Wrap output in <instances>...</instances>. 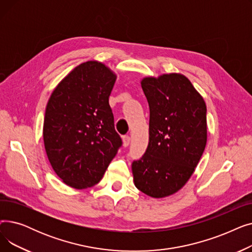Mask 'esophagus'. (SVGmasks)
Returning a JSON list of instances; mask_svg holds the SVG:
<instances>
[{"label":"esophagus","mask_w":252,"mask_h":252,"mask_svg":"<svg viewBox=\"0 0 252 252\" xmlns=\"http://www.w3.org/2000/svg\"><path fill=\"white\" fill-rule=\"evenodd\" d=\"M129 141H130V138L128 136H124L123 137V146L127 147L128 144H129Z\"/></svg>","instance_id":"obj_1"}]
</instances>
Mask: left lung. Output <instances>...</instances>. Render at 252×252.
I'll return each instance as SVG.
<instances>
[{"mask_svg":"<svg viewBox=\"0 0 252 252\" xmlns=\"http://www.w3.org/2000/svg\"><path fill=\"white\" fill-rule=\"evenodd\" d=\"M150 109L149 144L131 164L135 186L153 198L181 190L206 146V105L181 73L147 76L141 82Z\"/></svg>","mask_w":252,"mask_h":252,"instance_id":"8db88e82","label":"left lung"}]
</instances>
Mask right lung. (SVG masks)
<instances>
[{"label": "right lung", "instance_id": "1", "mask_svg": "<svg viewBox=\"0 0 252 252\" xmlns=\"http://www.w3.org/2000/svg\"><path fill=\"white\" fill-rule=\"evenodd\" d=\"M115 81L105 64L87 61L62 79L48 101L46 153L56 175L71 188L98 184L122 146L109 105Z\"/></svg>", "mask_w": 252, "mask_h": 252}]
</instances>
